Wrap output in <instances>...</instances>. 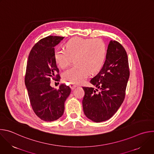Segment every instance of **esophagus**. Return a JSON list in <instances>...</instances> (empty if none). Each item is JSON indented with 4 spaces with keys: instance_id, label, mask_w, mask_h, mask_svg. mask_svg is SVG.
<instances>
[{
    "instance_id": "34e87169",
    "label": "esophagus",
    "mask_w": 154,
    "mask_h": 154,
    "mask_svg": "<svg viewBox=\"0 0 154 154\" xmlns=\"http://www.w3.org/2000/svg\"><path fill=\"white\" fill-rule=\"evenodd\" d=\"M77 86V85H74V84H73V83H71L70 84V88H71V90H74V88H75Z\"/></svg>"
}]
</instances>
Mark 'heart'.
I'll list each match as a JSON object with an SVG mask.
<instances>
[{
  "instance_id": "obj_1",
  "label": "heart",
  "mask_w": 154,
  "mask_h": 154,
  "mask_svg": "<svg viewBox=\"0 0 154 154\" xmlns=\"http://www.w3.org/2000/svg\"><path fill=\"white\" fill-rule=\"evenodd\" d=\"M106 55V47L102 39L75 37L66 43L64 50L55 51L54 59L58 66L64 69L74 58L76 65L65 71L63 79L71 83L79 84L90 73L94 74L101 69Z\"/></svg>"
}]
</instances>
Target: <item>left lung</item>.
<instances>
[{"label":"left lung","instance_id":"left-lung-1","mask_svg":"<svg viewBox=\"0 0 154 154\" xmlns=\"http://www.w3.org/2000/svg\"><path fill=\"white\" fill-rule=\"evenodd\" d=\"M129 75L125 49L119 42L110 41L103 67L90 80L96 89L83 87L85 96L82 104L86 116L96 122L111 118L124 100Z\"/></svg>","mask_w":154,"mask_h":154}]
</instances>
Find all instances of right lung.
Returning <instances> with one entry per match:
<instances>
[{"instance_id": "add662e5", "label": "right lung", "mask_w": 154, "mask_h": 154, "mask_svg": "<svg viewBox=\"0 0 154 154\" xmlns=\"http://www.w3.org/2000/svg\"><path fill=\"white\" fill-rule=\"evenodd\" d=\"M64 38L49 36L40 39L32 48L27 61L25 84L33 110L41 119L51 122L63 114L64 102L71 93L69 86L59 89L51 86V80L60 79L54 59V47Z\"/></svg>"}]
</instances>
